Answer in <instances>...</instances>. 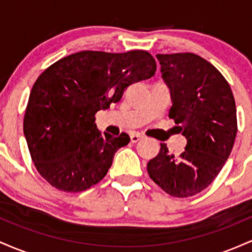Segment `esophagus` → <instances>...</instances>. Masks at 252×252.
Here are the masks:
<instances>
[{"label": "esophagus", "mask_w": 252, "mask_h": 252, "mask_svg": "<svg viewBox=\"0 0 252 252\" xmlns=\"http://www.w3.org/2000/svg\"><path fill=\"white\" fill-rule=\"evenodd\" d=\"M142 138H143V136L140 135V134H137V132H134V134L130 135V140H131L132 143L138 142V141L142 140Z\"/></svg>", "instance_id": "34e87169"}]
</instances>
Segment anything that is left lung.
I'll list each match as a JSON object with an SVG mask.
<instances>
[{
	"mask_svg": "<svg viewBox=\"0 0 252 252\" xmlns=\"http://www.w3.org/2000/svg\"><path fill=\"white\" fill-rule=\"evenodd\" d=\"M170 90L169 117L186 137L175 158L166 143L147 170L168 194L187 198L216 179L232 150L237 134L236 103L230 85L212 63L193 53L156 54Z\"/></svg>",
	"mask_w": 252,
	"mask_h": 252,
	"instance_id": "left-lung-1",
	"label": "left lung"
}]
</instances>
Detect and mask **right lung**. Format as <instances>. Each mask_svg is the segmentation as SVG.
<instances>
[{
	"label": "right lung",
	"mask_w": 252,
	"mask_h": 252,
	"mask_svg": "<svg viewBox=\"0 0 252 252\" xmlns=\"http://www.w3.org/2000/svg\"><path fill=\"white\" fill-rule=\"evenodd\" d=\"M156 63L146 51H83L58 60L33 85L24 132L37 172L63 192L99 182L114 155L129 143L97 129L94 115L120 102L131 84L152 78Z\"/></svg>",
	"instance_id": "1"
}]
</instances>
